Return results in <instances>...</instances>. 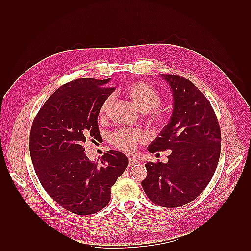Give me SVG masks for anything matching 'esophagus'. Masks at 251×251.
Masks as SVG:
<instances>
[{
  "instance_id": "esophagus-1",
  "label": "esophagus",
  "mask_w": 251,
  "mask_h": 251,
  "mask_svg": "<svg viewBox=\"0 0 251 251\" xmlns=\"http://www.w3.org/2000/svg\"><path fill=\"white\" fill-rule=\"evenodd\" d=\"M138 163H139V159L138 158L132 157V156L129 157V166H134V165H136Z\"/></svg>"
}]
</instances>
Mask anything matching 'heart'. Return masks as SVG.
<instances>
[{
    "label": "heart",
    "mask_w": 251,
    "mask_h": 251,
    "mask_svg": "<svg viewBox=\"0 0 251 251\" xmlns=\"http://www.w3.org/2000/svg\"><path fill=\"white\" fill-rule=\"evenodd\" d=\"M125 94L129 98L135 108L147 114L148 121L152 125L161 127L167 123L168 115L165 110L158 108L161 104L162 97L158 90L146 81H134L127 85L125 88ZM114 102V97L112 95L108 96L100 104L98 115L100 119H104L108 116L111 106ZM109 140L112 146L119 150L130 152L135 149L138 143L145 140V135L139 130L120 128L111 134Z\"/></svg>",
    "instance_id": "1"
}]
</instances>
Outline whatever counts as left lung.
<instances>
[{
    "instance_id": "1",
    "label": "left lung",
    "mask_w": 251,
    "mask_h": 251,
    "mask_svg": "<svg viewBox=\"0 0 251 251\" xmlns=\"http://www.w3.org/2000/svg\"><path fill=\"white\" fill-rule=\"evenodd\" d=\"M173 92L174 110L168 124L148 150H172L167 163L146 164L141 185L154 204L180 207L195 200L214 176L221 151V131L205 95L189 79L162 74Z\"/></svg>"
}]
</instances>
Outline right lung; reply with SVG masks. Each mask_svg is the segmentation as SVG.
<instances>
[{
	"mask_svg": "<svg viewBox=\"0 0 251 251\" xmlns=\"http://www.w3.org/2000/svg\"><path fill=\"white\" fill-rule=\"evenodd\" d=\"M108 79L77 78L62 85L37 112L30 131V155L47 194L76 215H93L109 204L111 188L128 166L114 150L101 163L85 154L86 139L100 141L98 111L112 94Z\"/></svg>",
	"mask_w": 251,
	"mask_h": 251,
	"instance_id": "right-lung-1",
	"label": "right lung"
}]
</instances>
